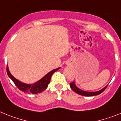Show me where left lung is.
Segmentation results:
<instances>
[{
	"label": "left lung",
	"mask_w": 121,
	"mask_h": 121,
	"mask_svg": "<svg viewBox=\"0 0 121 121\" xmlns=\"http://www.w3.org/2000/svg\"><path fill=\"white\" fill-rule=\"evenodd\" d=\"M107 86L108 85L106 86H105L103 89L99 90V91H97V92H87V91H84V90H81V89H79V88L76 86V84H75V81H74V82H73L71 83H70V87H71V89L74 91V92H75L76 93L79 94V95H82V96H88V97L95 96V95H99V94L102 93V92L106 89Z\"/></svg>",
	"instance_id": "obj_1"
}]
</instances>
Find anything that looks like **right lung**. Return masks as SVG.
<instances>
[{"instance_id":"add662e5","label":"right lung","mask_w":121,"mask_h":121,"mask_svg":"<svg viewBox=\"0 0 121 121\" xmlns=\"http://www.w3.org/2000/svg\"><path fill=\"white\" fill-rule=\"evenodd\" d=\"M60 68H61L60 67V68H58L55 69H53L51 71H50L45 76H43L41 79H40L39 81L32 84H25V83L22 82L19 80L17 79L15 77H13L11 74L10 72L9 71L8 65L7 66V73L9 78L12 80V81L15 84V86H17L20 90L24 92V93L37 94L38 93L43 92V90H45L47 88L48 84L50 82V79H51V77L52 74L55 72H56Z\"/></svg>"}]
</instances>
